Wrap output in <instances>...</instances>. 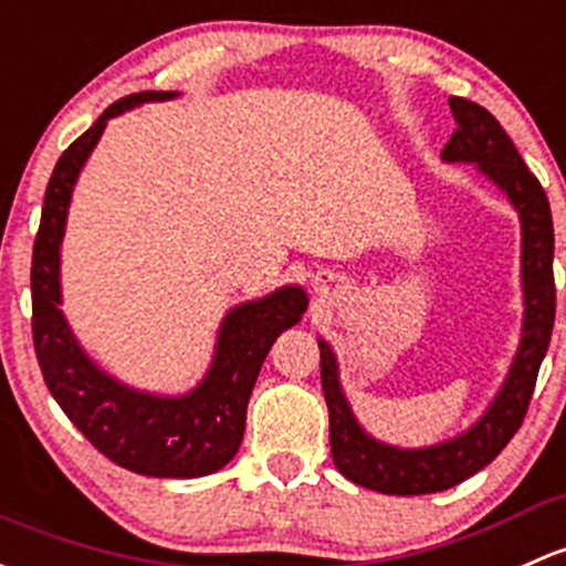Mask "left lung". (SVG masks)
Listing matches in <instances>:
<instances>
[{"label":"left lung","instance_id":"obj_1","mask_svg":"<svg viewBox=\"0 0 566 566\" xmlns=\"http://www.w3.org/2000/svg\"><path fill=\"white\" fill-rule=\"evenodd\" d=\"M450 111L458 127L442 148V159L450 165H474V170L510 200L521 219V342L502 388L467 431L428 448H398L374 439L358 423L338 379L336 353L323 336L317 338L319 374L331 415L333 463L355 485L396 496L448 491L478 474L502 453L504 444L521 428L532 401L539 363L548 353L556 317L548 195L491 113L461 97H450Z\"/></svg>","mask_w":566,"mask_h":566}]
</instances>
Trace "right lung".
Returning a JSON list of instances; mask_svg holds the SVG:
<instances>
[{"label": "right lung", "instance_id": "1", "mask_svg": "<svg viewBox=\"0 0 566 566\" xmlns=\"http://www.w3.org/2000/svg\"><path fill=\"white\" fill-rule=\"evenodd\" d=\"M178 94L140 92L118 99L59 157L32 252V336L48 390L99 453L146 478L189 480L233 461L260 366L279 333L301 323L308 298L298 284H284L230 308L203 379L178 396L133 388L81 347L62 312V241L73 189L111 118Z\"/></svg>", "mask_w": 566, "mask_h": 566}]
</instances>
